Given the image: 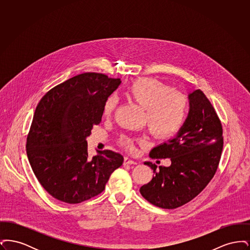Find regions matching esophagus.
<instances>
[{
	"mask_svg": "<svg viewBox=\"0 0 250 250\" xmlns=\"http://www.w3.org/2000/svg\"><path fill=\"white\" fill-rule=\"evenodd\" d=\"M134 164H137L136 161H134L133 159H131L129 157L125 156V159H124V165H134Z\"/></svg>",
	"mask_w": 250,
	"mask_h": 250,
	"instance_id": "obj_1",
	"label": "esophagus"
}]
</instances>
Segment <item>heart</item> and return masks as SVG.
Here are the masks:
<instances>
[{"instance_id": "obj_1", "label": "heart", "mask_w": 250, "mask_h": 250, "mask_svg": "<svg viewBox=\"0 0 250 250\" xmlns=\"http://www.w3.org/2000/svg\"><path fill=\"white\" fill-rule=\"evenodd\" d=\"M126 96L145 109V123L149 130L158 140L174 137L184 126L188 114V97L182 92L154 79H139L131 83ZM118 106V98L110 95L103 106V117L109 118ZM139 142L122 135L118 143L126 150H134Z\"/></svg>"}]
</instances>
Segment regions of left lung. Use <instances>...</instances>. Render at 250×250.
<instances>
[{
  "instance_id": "1",
  "label": "left lung",
  "mask_w": 250,
  "mask_h": 250,
  "mask_svg": "<svg viewBox=\"0 0 250 250\" xmlns=\"http://www.w3.org/2000/svg\"><path fill=\"white\" fill-rule=\"evenodd\" d=\"M189 112L178 135L150 152L153 159L170 158L169 167L145 162L155 176L141 188L143 198L157 207L175 209L192 201L214 177L223 149V129L202 90L189 95Z\"/></svg>"
}]
</instances>
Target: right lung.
I'll use <instances>...</instances> for the list:
<instances>
[{
  "label": "right lung",
  "instance_id": "right-lung-1",
  "mask_svg": "<svg viewBox=\"0 0 250 250\" xmlns=\"http://www.w3.org/2000/svg\"><path fill=\"white\" fill-rule=\"evenodd\" d=\"M120 84L101 73H83L50 89L36 106L26 152L38 182L56 200L76 204L94 198L122 166L124 157L110 150L89 157L86 142Z\"/></svg>",
  "mask_w": 250,
  "mask_h": 250
}]
</instances>
